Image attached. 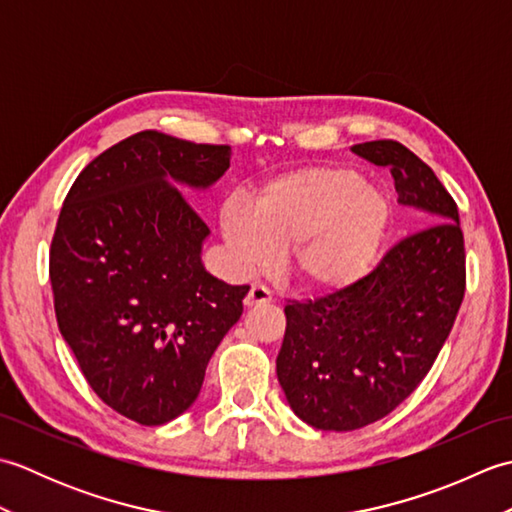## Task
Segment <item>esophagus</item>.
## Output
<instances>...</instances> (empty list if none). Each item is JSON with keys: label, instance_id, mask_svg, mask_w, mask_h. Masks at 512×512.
I'll use <instances>...</instances> for the list:
<instances>
[{"label": "esophagus", "instance_id": "obj_1", "mask_svg": "<svg viewBox=\"0 0 512 512\" xmlns=\"http://www.w3.org/2000/svg\"><path fill=\"white\" fill-rule=\"evenodd\" d=\"M273 301V292H270L266 286H262V284H253L250 286V290H248V295H246V299H244V303L248 308H253V306H262V303H270Z\"/></svg>", "mask_w": 512, "mask_h": 512}]
</instances>
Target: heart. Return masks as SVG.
<instances>
[{"mask_svg":"<svg viewBox=\"0 0 512 512\" xmlns=\"http://www.w3.org/2000/svg\"><path fill=\"white\" fill-rule=\"evenodd\" d=\"M391 222L389 200L354 169L306 167L268 180L255 204L231 200L220 213L239 270H262L286 246L303 286L341 290L374 268Z\"/></svg>","mask_w":512,"mask_h":512,"instance_id":"heart-1","label":"heart"}]
</instances>
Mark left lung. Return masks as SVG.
I'll list each match as a JSON object with an SVG mask.
<instances>
[{"instance_id":"1","label":"left lung","mask_w":512,"mask_h":512,"mask_svg":"<svg viewBox=\"0 0 512 512\" xmlns=\"http://www.w3.org/2000/svg\"><path fill=\"white\" fill-rule=\"evenodd\" d=\"M352 149L389 167L400 202L429 226L398 239L354 286L286 303L279 385L292 411L323 431L367 427L407 400L438 358L466 290L458 204L433 169L398 140Z\"/></svg>"}]
</instances>
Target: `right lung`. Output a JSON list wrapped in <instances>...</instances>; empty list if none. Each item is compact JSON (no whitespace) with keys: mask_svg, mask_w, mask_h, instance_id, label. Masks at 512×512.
Returning a JSON list of instances; mask_svg holds the SVG:
<instances>
[{"mask_svg":"<svg viewBox=\"0 0 512 512\" xmlns=\"http://www.w3.org/2000/svg\"><path fill=\"white\" fill-rule=\"evenodd\" d=\"M228 145L145 129L105 149L65 195L50 244L54 314L94 394L147 427L198 398L206 365L242 317L248 286L204 270L209 235L167 178L209 187Z\"/></svg>","mask_w":512,"mask_h":512,"instance_id":"add662e5","label":"right lung"}]
</instances>
